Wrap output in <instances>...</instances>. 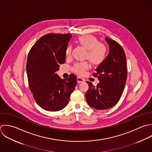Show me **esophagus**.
Returning <instances> with one entry per match:
<instances>
[{"label":"esophagus","mask_w":152,"mask_h":152,"mask_svg":"<svg viewBox=\"0 0 152 152\" xmlns=\"http://www.w3.org/2000/svg\"><path fill=\"white\" fill-rule=\"evenodd\" d=\"M77 82L78 83H83V82H85V80L83 79V78H82V77H77Z\"/></svg>","instance_id":"34e87169"}]
</instances>
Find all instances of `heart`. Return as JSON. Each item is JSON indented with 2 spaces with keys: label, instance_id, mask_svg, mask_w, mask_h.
<instances>
[{
  "label": "heart",
  "instance_id": "1",
  "mask_svg": "<svg viewBox=\"0 0 152 152\" xmlns=\"http://www.w3.org/2000/svg\"><path fill=\"white\" fill-rule=\"evenodd\" d=\"M76 42L78 45L87 50L85 57L88 59L92 64L98 66L105 61L107 54V48L104 44L100 43L95 37L91 35H82L78 37ZM71 53L72 47L67 46L65 50L66 57H69ZM89 63L86 61L77 63L72 69L75 73L82 75L89 68Z\"/></svg>",
  "mask_w": 152,
  "mask_h": 152
}]
</instances>
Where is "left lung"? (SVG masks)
<instances>
[{
    "label": "left lung",
    "instance_id": "obj_1",
    "mask_svg": "<svg viewBox=\"0 0 152 152\" xmlns=\"http://www.w3.org/2000/svg\"><path fill=\"white\" fill-rule=\"evenodd\" d=\"M110 52L105 61L99 65L93 74L99 83L94 86L91 82L85 97L88 105L95 109L102 110L113 107L119 101L124 89L127 69L126 56L121 45L108 37Z\"/></svg>",
    "mask_w": 152,
    "mask_h": 152
}]
</instances>
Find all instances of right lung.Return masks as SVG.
Listing matches in <instances>:
<instances>
[{
    "mask_svg": "<svg viewBox=\"0 0 152 152\" xmlns=\"http://www.w3.org/2000/svg\"><path fill=\"white\" fill-rule=\"evenodd\" d=\"M70 34H47L31 48L26 61L29 88L37 104L48 111H58L69 104L77 84V77L70 75L61 79L57 75L60 64L65 63V50Z\"/></svg>",
    "mask_w": 152,
    "mask_h": 152,
    "instance_id": "add662e5",
    "label": "right lung"
}]
</instances>
